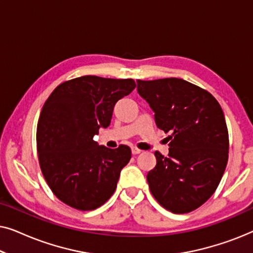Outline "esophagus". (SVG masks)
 <instances>
[{
	"mask_svg": "<svg viewBox=\"0 0 253 253\" xmlns=\"http://www.w3.org/2000/svg\"><path fill=\"white\" fill-rule=\"evenodd\" d=\"M131 152H132V154L137 155V154H139L141 151L139 150V148H137V147H132V148H131Z\"/></svg>",
	"mask_w": 253,
	"mask_h": 253,
	"instance_id": "1",
	"label": "esophagus"
}]
</instances>
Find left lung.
Returning <instances> with one entry per match:
<instances>
[{"mask_svg":"<svg viewBox=\"0 0 253 253\" xmlns=\"http://www.w3.org/2000/svg\"><path fill=\"white\" fill-rule=\"evenodd\" d=\"M155 123L172 131L169 154L155 152L146 176L152 195L172 213L202 206L215 191L228 161L229 137L222 108L205 89L179 78L137 81Z\"/></svg>","mask_w":253,"mask_h":253,"instance_id":"left-lung-1","label":"left lung"}]
</instances>
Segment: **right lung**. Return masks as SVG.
Returning <instances> with one entry per match:
<instances>
[{"label":"right lung","instance_id":"right-lung-1","mask_svg":"<svg viewBox=\"0 0 253 253\" xmlns=\"http://www.w3.org/2000/svg\"><path fill=\"white\" fill-rule=\"evenodd\" d=\"M134 87L132 79L83 76L58 85L44 102L37 147L44 179L61 202L91 211L115 191L131 150L126 145L112 150L94 137L109 126L115 103Z\"/></svg>","mask_w":253,"mask_h":253}]
</instances>
